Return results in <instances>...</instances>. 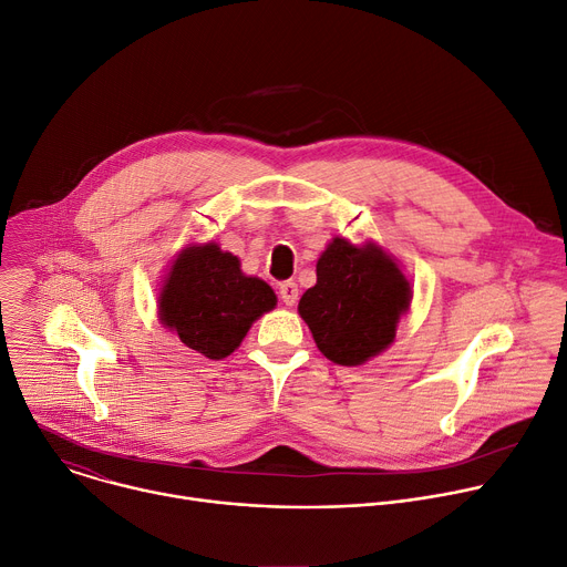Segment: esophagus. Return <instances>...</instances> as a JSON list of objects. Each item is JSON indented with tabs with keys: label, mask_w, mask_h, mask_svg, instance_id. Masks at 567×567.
Masks as SVG:
<instances>
[{
	"label": "esophagus",
	"mask_w": 567,
	"mask_h": 567,
	"mask_svg": "<svg viewBox=\"0 0 567 567\" xmlns=\"http://www.w3.org/2000/svg\"><path fill=\"white\" fill-rule=\"evenodd\" d=\"M279 297L286 301V306H292L299 299V288L295 281L279 284Z\"/></svg>",
	"instance_id": "1"
}]
</instances>
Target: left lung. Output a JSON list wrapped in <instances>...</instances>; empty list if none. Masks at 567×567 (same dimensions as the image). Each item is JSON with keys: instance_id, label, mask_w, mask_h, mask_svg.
I'll return each mask as SVG.
<instances>
[{"instance_id": "1", "label": "left lung", "mask_w": 567, "mask_h": 567, "mask_svg": "<svg viewBox=\"0 0 567 567\" xmlns=\"http://www.w3.org/2000/svg\"><path fill=\"white\" fill-rule=\"evenodd\" d=\"M410 299L408 279L381 247L333 238L318 261V284L299 299V316L329 360L351 367L394 342Z\"/></svg>"}]
</instances>
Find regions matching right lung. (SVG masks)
<instances>
[{
	"label": "right lung",
	"mask_w": 567,
	"mask_h": 567,
	"mask_svg": "<svg viewBox=\"0 0 567 567\" xmlns=\"http://www.w3.org/2000/svg\"><path fill=\"white\" fill-rule=\"evenodd\" d=\"M275 306L277 295L266 281L245 277L234 255L207 243L184 249L173 264L159 316L188 349L220 360Z\"/></svg>",
	"instance_id": "obj_1"
}]
</instances>
